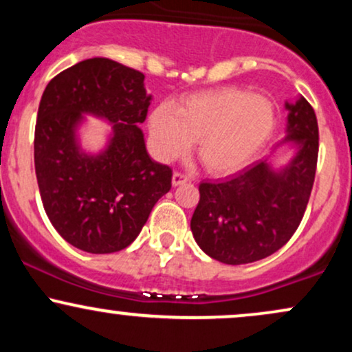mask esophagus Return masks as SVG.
<instances>
[{
    "label": "esophagus",
    "mask_w": 352,
    "mask_h": 352,
    "mask_svg": "<svg viewBox=\"0 0 352 352\" xmlns=\"http://www.w3.org/2000/svg\"><path fill=\"white\" fill-rule=\"evenodd\" d=\"M188 180H190V177L187 175V173H182V172H175V173H173V177H172L173 187L185 184V182H188Z\"/></svg>",
    "instance_id": "obj_1"
}]
</instances>
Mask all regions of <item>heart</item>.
<instances>
[{"label": "heart", "mask_w": 352, "mask_h": 352, "mask_svg": "<svg viewBox=\"0 0 352 352\" xmlns=\"http://www.w3.org/2000/svg\"><path fill=\"white\" fill-rule=\"evenodd\" d=\"M272 100L250 91L223 87L182 100L175 111L153 109L148 129L164 160L175 159L195 140L200 162L213 173L240 170L260 152L274 129Z\"/></svg>", "instance_id": "b5f03b06"}]
</instances>
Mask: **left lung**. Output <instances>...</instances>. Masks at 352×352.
<instances>
[{
	"mask_svg": "<svg viewBox=\"0 0 352 352\" xmlns=\"http://www.w3.org/2000/svg\"><path fill=\"white\" fill-rule=\"evenodd\" d=\"M283 142L294 145L285 167L258 160L225 180L201 182L190 228L213 260L245 265L263 260L288 243L300 227L318 164L319 132L314 109L305 98L286 102Z\"/></svg>",
	"mask_w": 352,
	"mask_h": 352,
	"instance_id": "8db88e82",
	"label": "left lung"
}]
</instances>
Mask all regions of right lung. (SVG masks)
<instances>
[{
    "mask_svg": "<svg viewBox=\"0 0 352 352\" xmlns=\"http://www.w3.org/2000/svg\"><path fill=\"white\" fill-rule=\"evenodd\" d=\"M142 72L107 58L80 60L43 92L34 131V168L52 227L67 243L104 254L127 248L172 187V168L151 159L139 125L152 96ZM113 125L107 148L84 153L83 114Z\"/></svg>",
    "mask_w": 352,
    "mask_h": 352,
    "instance_id": "add662e5",
    "label": "right lung"
}]
</instances>
